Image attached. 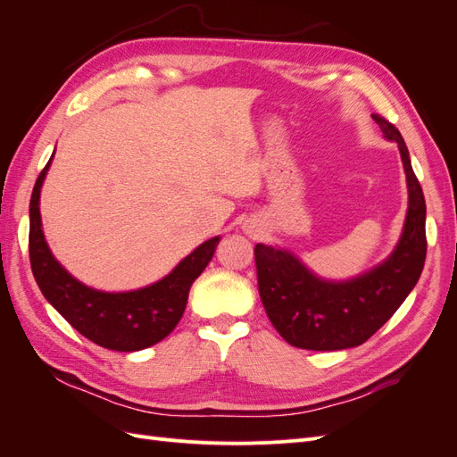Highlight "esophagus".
Segmentation results:
<instances>
[{"label": "esophagus", "instance_id": "obj_1", "mask_svg": "<svg viewBox=\"0 0 457 457\" xmlns=\"http://www.w3.org/2000/svg\"><path fill=\"white\" fill-rule=\"evenodd\" d=\"M247 234H252V237H259V228H255V227H245L244 228Z\"/></svg>", "mask_w": 457, "mask_h": 457}]
</instances>
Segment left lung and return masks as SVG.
<instances>
[{"label": "left lung", "mask_w": 457, "mask_h": 457, "mask_svg": "<svg viewBox=\"0 0 457 457\" xmlns=\"http://www.w3.org/2000/svg\"><path fill=\"white\" fill-rule=\"evenodd\" d=\"M386 141L403 158L408 210L391 255L347 280H328L312 272L294 252L255 245L259 295L272 326L294 347L341 351L362 345L389 320L416 287L427 253L425 198L403 135L385 118L371 114Z\"/></svg>", "instance_id": "8db88e82"}]
</instances>
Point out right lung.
I'll use <instances>...</instances> for the list:
<instances>
[{
    "mask_svg": "<svg viewBox=\"0 0 457 457\" xmlns=\"http://www.w3.org/2000/svg\"><path fill=\"white\" fill-rule=\"evenodd\" d=\"M53 156L39 173L30 198V265L41 294L68 324L104 349L133 353L152 347L181 320L190 286L212 261L220 237L205 240L170 274L139 289L103 292L79 282L53 255L41 228L39 196Z\"/></svg>",
    "mask_w": 457,
    "mask_h": 457,
    "instance_id": "right-lung-1",
    "label": "right lung"
}]
</instances>
